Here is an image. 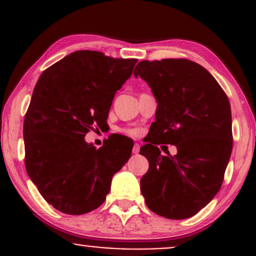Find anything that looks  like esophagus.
Masks as SVG:
<instances>
[{
  "label": "esophagus",
  "instance_id": "obj_1",
  "mask_svg": "<svg viewBox=\"0 0 256 256\" xmlns=\"http://www.w3.org/2000/svg\"><path fill=\"white\" fill-rule=\"evenodd\" d=\"M140 144H138V143H134V148H132V152H134V155H137L138 152H140Z\"/></svg>",
  "mask_w": 256,
  "mask_h": 256
}]
</instances>
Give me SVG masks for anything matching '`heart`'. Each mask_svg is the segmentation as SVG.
Returning a JSON list of instances; mask_svg holds the SVG:
<instances>
[{
  "mask_svg": "<svg viewBox=\"0 0 256 256\" xmlns=\"http://www.w3.org/2000/svg\"><path fill=\"white\" fill-rule=\"evenodd\" d=\"M124 132L126 134H128V136H132V137H136L140 134V131L138 130V128H126V130H124Z\"/></svg>",
  "mask_w": 256,
  "mask_h": 256,
  "instance_id": "1",
  "label": "heart"
}]
</instances>
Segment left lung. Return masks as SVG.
Masks as SVG:
<instances>
[{"label":"left lung","instance_id":"obj_1","mask_svg":"<svg viewBox=\"0 0 256 256\" xmlns=\"http://www.w3.org/2000/svg\"><path fill=\"white\" fill-rule=\"evenodd\" d=\"M158 102L155 122L140 154L149 161L140 179L148 208L167 219H186L218 194L232 152L228 96L201 64L186 58L140 61L134 72ZM178 146L164 157L157 146Z\"/></svg>","mask_w":256,"mask_h":256}]
</instances>
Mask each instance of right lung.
Instances as JSON below:
<instances>
[{"instance_id":"add662e5","label":"right lung","mask_w":256,"mask_h":256,"mask_svg":"<svg viewBox=\"0 0 256 256\" xmlns=\"http://www.w3.org/2000/svg\"><path fill=\"white\" fill-rule=\"evenodd\" d=\"M136 62L78 50L38 79L24 120L25 166L55 210L72 216L96 210L130 158L134 143L128 138H108L96 149L84 137L92 126L106 124L114 95Z\"/></svg>"}]
</instances>
